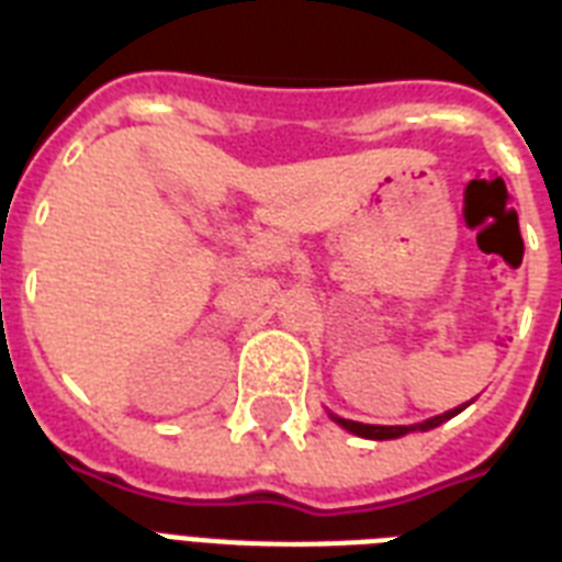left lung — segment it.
Returning <instances> with one entry per match:
<instances>
[{
  "label": "left lung",
  "mask_w": 562,
  "mask_h": 562,
  "mask_svg": "<svg viewBox=\"0 0 562 562\" xmlns=\"http://www.w3.org/2000/svg\"><path fill=\"white\" fill-rule=\"evenodd\" d=\"M458 411L461 408H454V411H446V414H437V417L426 419V423H417V426H364V423H356V419H341V417H333L335 423H341L347 431H352V435H359V437H368V440H391V437H402V435H408V431H428V428H435L440 426L443 419L454 417Z\"/></svg>",
  "instance_id": "obj_1"
}]
</instances>
